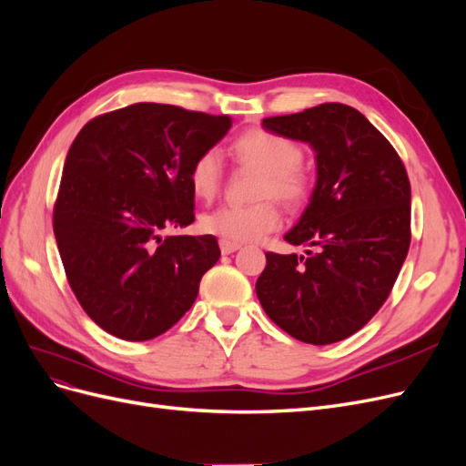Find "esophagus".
<instances>
[{
    "instance_id": "34e87169",
    "label": "esophagus",
    "mask_w": 466,
    "mask_h": 466,
    "mask_svg": "<svg viewBox=\"0 0 466 466\" xmlns=\"http://www.w3.org/2000/svg\"><path fill=\"white\" fill-rule=\"evenodd\" d=\"M220 251H222V255H228V253H234L236 249H239L242 246L239 244H236V242H228V239H220Z\"/></svg>"
}]
</instances>
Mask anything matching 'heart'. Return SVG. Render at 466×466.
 <instances>
[{
  "label": "heart",
  "instance_id": "obj_1",
  "mask_svg": "<svg viewBox=\"0 0 466 466\" xmlns=\"http://www.w3.org/2000/svg\"><path fill=\"white\" fill-rule=\"evenodd\" d=\"M232 155L239 167L259 172L251 205H224L201 218L207 234L228 242H253L279 227L277 203L296 208L309 198L313 187L311 172L302 162V148L284 135L267 129H249L232 143ZM222 184V164L215 151H203L189 167V186L198 199L211 201Z\"/></svg>",
  "mask_w": 466,
  "mask_h": 466
}]
</instances>
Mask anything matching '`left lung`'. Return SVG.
Segmentation results:
<instances>
[{
  "label": "left lung",
  "instance_id": "left-lung-1",
  "mask_svg": "<svg viewBox=\"0 0 466 466\" xmlns=\"http://www.w3.org/2000/svg\"><path fill=\"white\" fill-rule=\"evenodd\" d=\"M263 127L309 143L318 162L311 201L284 239L308 258L267 251L255 284L265 313L308 344L360 331L391 294L410 246V182L393 145L364 114L339 102Z\"/></svg>",
  "mask_w": 466,
  "mask_h": 466
}]
</instances>
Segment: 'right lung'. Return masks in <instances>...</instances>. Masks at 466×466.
Returning a JSON list of instances; mask_svg holds the SVG:
<instances>
[{"mask_svg": "<svg viewBox=\"0 0 466 466\" xmlns=\"http://www.w3.org/2000/svg\"><path fill=\"white\" fill-rule=\"evenodd\" d=\"M230 127L228 116L139 102L96 116L71 143L54 234L75 298L106 333L155 339L193 306L217 238L162 232L195 220L189 167Z\"/></svg>", "mask_w": 466, "mask_h": 466, "instance_id": "add662e5", "label": "right lung"}]
</instances>
